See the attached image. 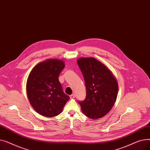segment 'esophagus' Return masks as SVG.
<instances>
[{"label": "esophagus", "instance_id": "34e87169", "mask_svg": "<svg viewBox=\"0 0 150 150\" xmlns=\"http://www.w3.org/2000/svg\"><path fill=\"white\" fill-rule=\"evenodd\" d=\"M75 97V94H72V95L70 96V98L71 99H73V98H74Z\"/></svg>", "mask_w": 150, "mask_h": 150}]
</instances>
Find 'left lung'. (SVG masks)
Instances as JSON below:
<instances>
[{
	"label": "left lung",
	"instance_id": "1",
	"mask_svg": "<svg viewBox=\"0 0 150 150\" xmlns=\"http://www.w3.org/2000/svg\"><path fill=\"white\" fill-rule=\"evenodd\" d=\"M85 81L86 97L78 103L82 112L92 119L106 115L113 107L118 93V82L112 72L95 58L77 59Z\"/></svg>",
	"mask_w": 150,
	"mask_h": 150
}]
</instances>
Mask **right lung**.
<instances>
[{
	"label": "right lung",
	"mask_w": 150,
	"mask_h": 150,
	"mask_svg": "<svg viewBox=\"0 0 150 150\" xmlns=\"http://www.w3.org/2000/svg\"><path fill=\"white\" fill-rule=\"evenodd\" d=\"M64 67L61 59H48L38 63L28 75L26 84L28 100L36 112L42 116L59 115L70 98L58 80Z\"/></svg>",
	"instance_id": "right-lung-1"
}]
</instances>
